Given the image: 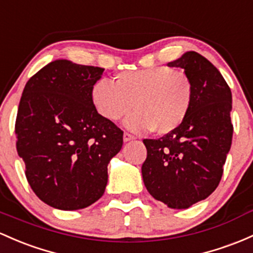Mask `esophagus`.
Here are the masks:
<instances>
[{
  "instance_id": "34e87169",
  "label": "esophagus",
  "mask_w": 253,
  "mask_h": 253,
  "mask_svg": "<svg viewBox=\"0 0 253 253\" xmlns=\"http://www.w3.org/2000/svg\"><path fill=\"white\" fill-rule=\"evenodd\" d=\"M133 139H134V137H133L131 133H128V132L124 133V141H129V140H133Z\"/></svg>"
}]
</instances>
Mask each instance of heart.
<instances>
[{
    "instance_id": "obj_1",
    "label": "heart",
    "mask_w": 253,
    "mask_h": 253,
    "mask_svg": "<svg viewBox=\"0 0 253 253\" xmlns=\"http://www.w3.org/2000/svg\"><path fill=\"white\" fill-rule=\"evenodd\" d=\"M191 78L181 69L169 66L124 71L115 76V84L97 80L91 87V101L97 113L108 121L127 118L126 127L141 133H173L181 127L193 103Z\"/></svg>"
}]
</instances>
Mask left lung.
<instances>
[{"instance_id": "left-lung-1", "label": "left lung", "mask_w": 253, "mask_h": 253, "mask_svg": "<svg viewBox=\"0 0 253 253\" xmlns=\"http://www.w3.org/2000/svg\"><path fill=\"white\" fill-rule=\"evenodd\" d=\"M184 68L193 83L190 114L180 128L158 139H144V185L157 201L187 209L216 190L230 145L232 92L218 69L196 51L169 62Z\"/></svg>"}]
</instances>
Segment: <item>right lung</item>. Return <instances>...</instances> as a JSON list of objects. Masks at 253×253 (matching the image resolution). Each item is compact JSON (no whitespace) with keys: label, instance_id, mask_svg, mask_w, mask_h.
<instances>
[{"label":"right lung","instance_id":"1","mask_svg":"<svg viewBox=\"0 0 253 253\" xmlns=\"http://www.w3.org/2000/svg\"><path fill=\"white\" fill-rule=\"evenodd\" d=\"M103 72L56 60L25 85L15 120L16 151L33 192L56 209H83L98 201L108 163L124 144V132L91 101V87Z\"/></svg>","mask_w":253,"mask_h":253}]
</instances>
